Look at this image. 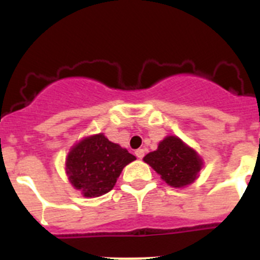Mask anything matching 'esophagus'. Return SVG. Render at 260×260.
Instances as JSON below:
<instances>
[{
  "label": "esophagus",
  "instance_id": "34e87169",
  "mask_svg": "<svg viewBox=\"0 0 260 260\" xmlns=\"http://www.w3.org/2000/svg\"><path fill=\"white\" fill-rule=\"evenodd\" d=\"M135 154L138 157V158H143V156H145V151H143L142 148H140L135 152Z\"/></svg>",
  "mask_w": 260,
  "mask_h": 260
}]
</instances>
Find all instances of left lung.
Listing matches in <instances>:
<instances>
[{"label": "left lung", "instance_id": "8db88e82", "mask_svg": "<svg viewBox=\"0 0 260 260\" xmlns=\"http://www.w3.org/2000/svg\"><path fill=\"white\" fill-rule=\"evenodd\" d=\"M143 161L172 187H186L199 177L203 169L200 154L177 136H167L156 151L149 152Z\"/></svg>", "mask_w": 260, "mask_h": 260}]
</instances>
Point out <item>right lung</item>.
<instances>
[{
	"label": "right lung",
	"instance_id": "add662e5",
	"mask_svg": "<svg viewBox=\"0 0 260 260\" xmlns=\"http://www.w3.org/2000/svg\"><path fill=\"white\" fill-rule=\"evenodd\" d=\"M136 157L103 135L88 136L70 148L65 172L75 190L85 198H98L114 187L122 170Z\"/></svg>",
	"mask_w": 260,
	"mask_h": 260
}]
</instances>
